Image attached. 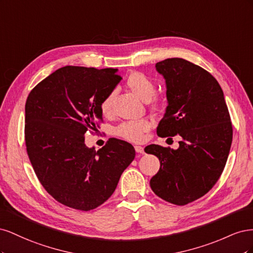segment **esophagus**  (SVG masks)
<instances>
[{
    "mask_svg": "<svg viewBox=\"0 0 253 253\" xmlns=\"http://www.w3.org/2000/svg\"><path fill=\"white\" fill-rule=\"evenodd\" d=\"M135 151L138 153V154H143L144 149L142 147H139V145H135Z\"/></svg>",
    "mask_w": 253,
    "mask_h": 253,
    "instance_id": "obj_1",
    "label": "esophagus"
}]
</instances>
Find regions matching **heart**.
I'll return each mask as SVG.
<instances>
[{"mask_svg":"<svg viewBox=\"0 0 253 253\" xmlns=\"http://www.w3.org/2000/svg\"><path fill=\"white\" fill-rule=\"evenodd\" d=\"M126 85L137 97L140 98L142 101L151 100L152 97L154 96L156 91L155 84L153 83V81L148 77V76H145L144 74L138 73V72L132 73L128 76L126 79ZM114 97H115V93H110L103 99L100 104L101 113L106 117H110L113 115ZM150 127H151V124L147 119L126 121V122H124V124H121L117 127L116 133L118 136L122 137V138H125L126 140L138 142L142 139L143 134L147 131H149Z\"/></svg>","mask_w":253,"mask_h":253,"instance_id":"b5f03b06","label":"heart"}]
</instances>
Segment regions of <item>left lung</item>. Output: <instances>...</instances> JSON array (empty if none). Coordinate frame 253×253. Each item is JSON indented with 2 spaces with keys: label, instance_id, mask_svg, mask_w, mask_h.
<instances>
[{
  "label": "left lung",
  "instance_id": "8db88e82",
  "mask_svg": "<svg viewBox=\"0 0 253 253\" xmlns=\"http://www.w3.org/2000/svg\"><path fill=\"white\" fill-rule=\"evenodd\" d=\"M155 67L166 80L168 100L157 134H178L181 140L177 150L144 149L160 162L150 186L164 201L183 206L209 192L223 173L232 142L230 115L218 82L201 66L171 58Z\"/></svg>",
  "mask_w": 253,
  "mask_h": 253
}]
</instances>
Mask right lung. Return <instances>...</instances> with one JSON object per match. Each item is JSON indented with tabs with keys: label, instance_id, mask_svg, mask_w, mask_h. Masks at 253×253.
<instances>
[{
	"label": "right lung",
	"instance_id": "add662e5",
	"mask_svg": "<svg viewBox=\"0 0 253 253\" xmlns=\"http://www.w3.org/2000/svg\"><path fill=\"white\" fill-rule=\"evenodd\" d=\"M117 68L61 67L30 91L25 142L44 189L59 203L89 211L108 201L135 158L126 141L110 138L98 151L84 134L102 120L100 104L120 82Z\"/></svg>",
	"mask_w": 253,
	"mask_h": 253
}]
</instances>
